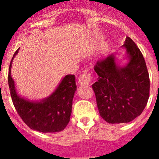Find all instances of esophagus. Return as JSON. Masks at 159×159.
Listing matches in <instances>:
<instances>
[{"instance_id":"esophagus-1","label":"esophagus","mask_w":159,"mask_h":159,"mask_svg":"<svg viewBox=\"0 0 159 159\" xmlns=\"http://www.w3.org/2000/svg\"><path fill=\"white\" fill-rule=\"evenodd\" d=\"M79 83L83 86L89 85L90 83H91V72H90L89 70H85L82 75H80V78H79Z\"/></svg>"}]
</instances>
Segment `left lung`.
Wrapping results in <instances>:
<instances>
[{
    "mask_svg": "<svg viewBox=\"0 0 159 159\" xmlns=\"http://www.w3.org/2000/svg\"><path fill=\"white\" fill-rule=\"evenodd\" d=\"M123 47L129 62L121 67L109 55L95 65L98 80L92 84L100 116L108 123H130L140 116L150 95V78L139 48L127 36Z\"/></svg>",
    "mask_w": 159,
    "mask_h": 159,
    "instance_id": "obj_1",
    "label": "left lung"
}]
</instances>
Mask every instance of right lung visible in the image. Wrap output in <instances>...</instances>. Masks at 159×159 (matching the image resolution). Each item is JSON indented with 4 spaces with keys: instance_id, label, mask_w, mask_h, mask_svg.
I'll return each instance as SVG.
<instances>
[{
    "instance_id": "obj_1",
    "label": "right lung",
    "mask_w": 159,
    "mask_h": 159,
    "mask_svg": "<svg viewBox=\"0 0 159 159\" xmlns=\"http://www.w3.org/2000/svg\"><path fill=\"white\" fill-rule=\"evenodd\" d=\"M14 53L8 71V86L13 105L20 117L31 129L43 133H53L64 130L70 121L73 97L76 91L75 77L67 75L63 78L57 88L48 98L40 101H30L20 97L16 92L11 75Z\"/></svg>"
}]
</instances>
